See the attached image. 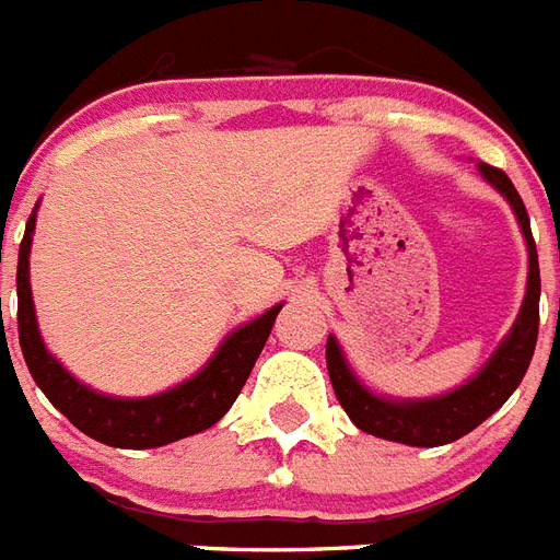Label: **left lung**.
Instances as JSON below:
<instances>
[{"label":"left lung","mask_w":560,"mask_h":560,"mask_svg":"<svg viewBox=\"0 0 560 560\" xmlns=\"http://www.w3.org/2000/svg\"><path fill=\"white\" fill-rule=\"evenodd\" d=\"M480 173L506 196L509 205L517 213V222L523 228L526 245H529V285H526V301H523L521 315L514 320L509 338L498 347L491 361L474 375L471 382L463 384L459 390L440 396V399L424 401H387L364 390L352 370L341 355V347L332 335L326 338V366H329V382L332 390L347 410L352 422L361 431L382 436L390 442H405V445H419V448H433V445H448L465 433H471L477 424H482L503 401L514 393V387L523 382L529 370V361L535 355L540 324V268L538 248L532 240L529 213L523 205L521 194L514 190L512 178L503 170L480 164Z\"/></svg>","instance_id":"8db88e82"}]
</instances>
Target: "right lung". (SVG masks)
Segmentation results:
<instances>
[{
    "label": "right lung",
    "mask_w": 560,
    "mask_h": 560,
    "mask_svg": "<svg viewBox=\"0 0 560 560\" xmlns=\"http://www.w3.org/2000/svg\"><path fill=\"white\" fill-rule=\"evenodd\" d=\"M31 213L25 236L20 243V262H16V324H20L22 358L28 364L34 382L46 393L57 410L69 419L74 428L92 436V440L112 445V448H159L167 442L185 440L199 431H208L228 413L234 405L243 384L254 370L268 341V332L275 326L280 306L268 308L252 324L240 326L234 335H228L219 352L210 358V364L190 382L178 384L176 390L150 396V399H109L101 393L89 390L86 384L74 382L66 370L46 352V343L39 338L34 301H31L28 283V254L31 234H34ZM2 315V301H0Z\"/></svg>",
    "instance_id": "right-lung-1"
}]
</instances>
